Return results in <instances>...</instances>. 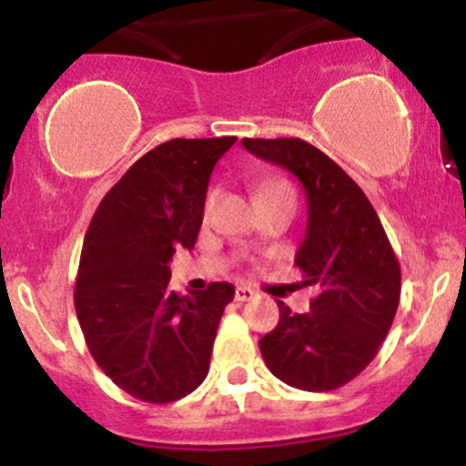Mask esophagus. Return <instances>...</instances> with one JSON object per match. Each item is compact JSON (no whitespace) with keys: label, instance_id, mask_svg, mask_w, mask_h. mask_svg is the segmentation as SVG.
<instances>
[{"label":"esophagus","instance_id":"1","mask_svg":"<svg viewBox=\"0 0 466 466\" xmlns=\"http://www.w3.org/2000/svg\"><path fill=\"white\" fill-rule=\"evenodd\" d=\"M253 297H256V292H253L251 288H247V285H239V288L235 289V301L244 303V301H251Z\"/></svg>","mask_w":466,"mask_h":466}]
</instances>
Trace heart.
Here are the masks:
<instances>
[{
  "mask_svg": "<svg viewBox=\"0 0 466 466\" xmlns=\"http://www.w3.org/2000/svg\"><path fill=\"white\" fill-rule=\"evenodd\" d=\"M280 187H288V186H285V183H280V181L267 183V186H262V187H260V195H262V192L280 190ZM213 206H215V190H210V192H208V197H206V201H204V215H206V218H208V215L213 213Z\"/></svg>",
  "mask_w": 466,
  "mask_h": 466,
  "instance_id": "obj_1",
  "label": "heart"
}]
</instances>
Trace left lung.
Here are the masks:
<instances>
[{"mask_svg": "<svg viewBox=\"0 0 466 466\" xmlns=\"http://www.w3.org/2000/svg\"><path fill=\"white\" fill-rule=\"evenodd\" d=\"M242 147L292 172L308 201L294 262L317 297L303 315L279 301V326L258 342L265 365L297 390L342 388L388 338L400 297L399 260L365 192L324 151L299 137H244Z\"/></svg>", "mask_w": 466, "mask_h": 466, "instance_id": "1", "label": "left lung"}]
</instances>
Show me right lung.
Masks as SVG:
<instances>
[{
    "mask_svg": "<svg viewBox=\"0 0 466 466\" xmlns=\"http://www.w3.org/2000/svg\"><path fill=\"white\" fill-rule=\"evenodd\" d=\"M238 137L167 140L101 199L78 262L75 308L96 365L147 403H172L208 376L231 283L178 297L167 288L177 248H192L210 174Z\"/></svg>",
    "mask_w": 466,
    "mask_h": 466,
    "instance_id": "1",
    "label": "right lung"
}]
</instances>
